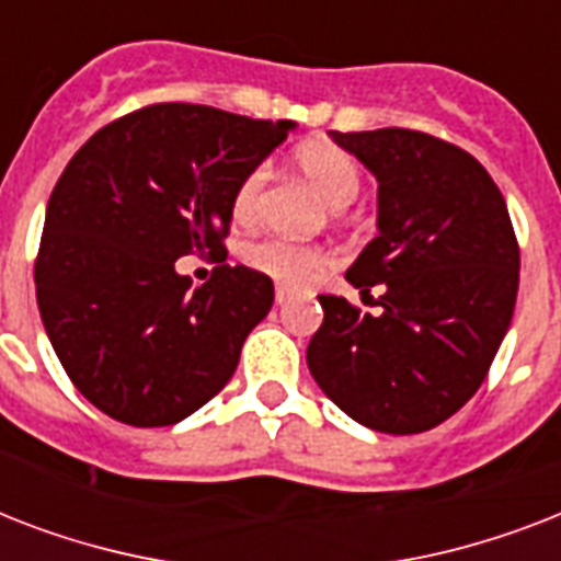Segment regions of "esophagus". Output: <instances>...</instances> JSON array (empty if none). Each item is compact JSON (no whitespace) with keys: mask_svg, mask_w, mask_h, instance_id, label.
<instances>
[{"mask_svg":"<svg viewBox=\"0 0 561 561\" xmlns=\"http://www.w3.org/2000/svg\"><path fill=\"white\" fill-rule=\"evenodd\" d=\"M288 299H290L288 288H276V302H279V306H282V302H288Z\"/></svg>","mask_w":561,"mask_h":561,"instance_id":"obj_1","label":"esophagus"}]
</instances>
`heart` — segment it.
<instances>
[{"instance_id": "heart-1", "label": "heart", "mask_w": 561, "mask_h": 561, "mask_svg": "<svg viewBox=\"0 0 561 561\" xmlns=\"http://www.w3.org/2000/svg\"><path fill=\"white\" fill-rule=\"evenodd\" d=\"M294 162L302 171V178L317 188V194L332 209H343V206H350L358 197V162L352 160L350 153L337 148V145L308 142L294 153ZM264 180H267V169L264 165H255L253 171H247L244 178L238 180L236 192H232V218L241 220V224L255 218ZM241 259L247 262V267L264 273L267 279L279 282L285 288H297V285L308 282L311 273L320 271L329 262L323 250L294 244V241H285V238H262V241H253V244L244 247Z\"/></svg>"}]
</instances>
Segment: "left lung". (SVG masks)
<instances>
[{
    "label": "left lung",
    "mask_w": 561,
    "mask_h": 561,
    "mask_svg": "<svg viewBox=\"0 0 561 561\" xmlns=\"http://www.w3.org/2000/svg\"><path fill=\"white\" fill-rule=\"evenodd\" d=\"M329 134L378 180V236L346 279L360 294L378 285L381 311L323 294L308 369L360 425L422 434L478 392L513 323V220L495 180L457 145L404 127Z\"/></svg>",
    "instance_id": "obj_1"
}]
</instances>
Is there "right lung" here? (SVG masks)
Here are the masks:
<instances>
[{
	"label": "right lung",
	"instance_id": "right-lung-1",
	"mask_svg": "<svg viewBox=\"0 0 561 561\" xmlns=\"http://www.w3.org/2000/svg\"><path fill=\"white\" fill-rule=\"evenodd\" d=\"M294 122L151 104L87 139L48 197L34 285L66 375L101 413L165 427L224 390L273 282L224 264L232 192ZM183 254L221 264L194 289Z\"/></svg>",
	"mask_w": 561,
	"mask_h": 561
}]
</instances>
